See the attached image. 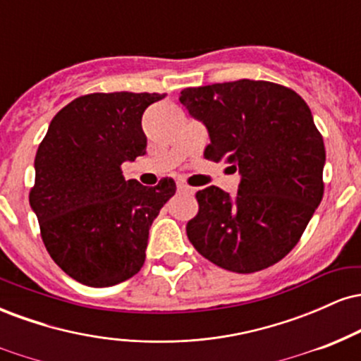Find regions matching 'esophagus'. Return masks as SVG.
<instances>
[{
    "instance_id": "1",
    "label": "esophagus",
    "mask_w": 361,
    "mask_h": 361,
    "mask_svg": "<svg viewBox=\"0 0 361 361\" xmlns=\"http://www.w3.org/2000/svg\"><path fill=\"white\" fill-rule=\"evenodd\" d=\"M176 188H178V192H180V193H193V188H190V186L185 185V183H178Z\"/></svg>"
}]
</instances>
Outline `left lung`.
Returning a JSON list of instances; mask_svg holds the SVG:
<instances>
[{"instance_id": "1", "label": "left lung", "mask_w": 361, "mask_h": 361, "mask_svg": "<svg viewBox=\"0 0 361 361\" xmlns=\"http://www.w3.org/2000/svg\"><path fill=\"white\" fill-rule=\"evenodd\" d=\"M181 105L209 132L207 159L239 173L238 193H197L195 250L224 270L255 273L287 256L321 204L324 140L295 91L239 80L186 88Z\"/></svg>"}]
</instances>
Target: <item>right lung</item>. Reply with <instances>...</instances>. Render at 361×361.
Segmentation results:
<instances>
[{
	"instance_id": "obj_1",
	"label": "right lung",
	"mask_w": 361,
	"mask_h": 361,
	"mask_svg": "<svg viewBox=\"0 0 361 361\" xmlns=\"http://www.w3.org/2000/svg\"><path fill=\"white\" fill-rule=\"evenodd\" d=\"M157 93H93L66 105L35 156L30 207L51 258L71 279L111 287L146 261L149 229L176 192L173 178L144 186L122 176L146 154L142 114Z\"/></svg>"
}]
</instances>
